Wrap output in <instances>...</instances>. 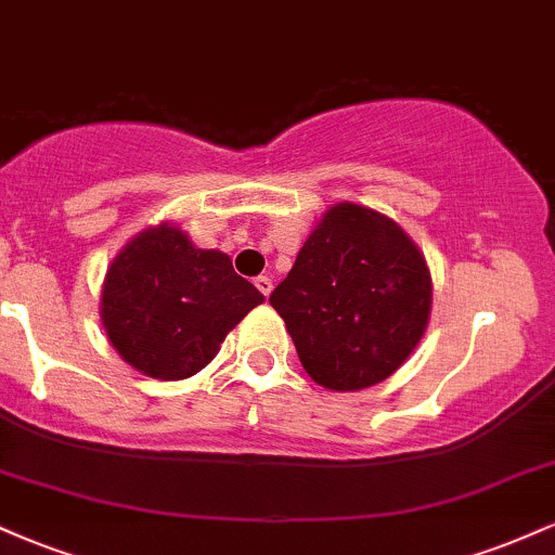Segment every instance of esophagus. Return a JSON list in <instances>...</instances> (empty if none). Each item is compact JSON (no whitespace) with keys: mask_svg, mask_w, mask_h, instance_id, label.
I'll use <instances>...</instances> for the list:
<instances>
[{"mask_svg":"<svg viewBox=\"0 0 555 555\" xmlns=\"http://www.w3.org/2000/svg\"><path fill=\"white\" fill-rule=\"evenodd\" d=\"M256 286H258L260 295L269 297V295H271V289H273V282H271L269 276H258V279H256Z\"/></svg>","mask_w":555,"mask_h":555,"instance_id":"esophagus-1","label":"esophagus"}]
</instances>
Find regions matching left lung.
<instances>
[{
	"instance_id": "obj_1",
	"label": "left lung",
	"mask_w": 555,
	"mask_h": 555,
	"mask_svg": "<svg viewBox=\"0 0 555 555\" xmlns=\"http://www.w3.org/2000/svg\"><path fill=\"white\" fill-rule=\"evenodd\" d=\"M430 271L384 214L336 203L271 292L299 362L331 391L380 384L412 354L430 315Z\"/></svg>"
}]
</instances>
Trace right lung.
<instances>
[{"label": "right lung", "mask_w": 555, "mask_h": 555, "mask_svg": "<svg viewBox=\"0 0 555 555\" xmlns=\"http://www.w3.org/2000/svg\"><path fill=\"white\" fill-rule=\"evenodd\" d=\"M263 302L219 250H201L177 227L145 229L122 247L101 292L112 347L140 373L190 378L219 352L224 336Z\"/></svg>", "instance_id": "right-lung-1"}]
</instances>
